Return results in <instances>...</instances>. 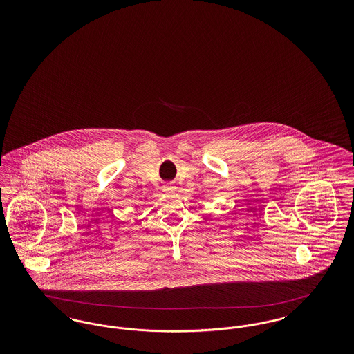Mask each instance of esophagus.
Wrapping results in <instances>:
<instances>
[{"label": "esophagus", "mask_w": 354, "mask_h": 354, "mask_svg": "<svg viewBox=\"0 0 354 354\" xmlns=\"http://www.w3.org/2000/svg\"><path fill=\"white\" fill-rule=\"evenodd\" d=\"M163 191H165L166 194H172V192L176 191V187L172 185H166L163 187Z\"/></svg>", "instance_id": "esophagus-1"}]
</instances>
